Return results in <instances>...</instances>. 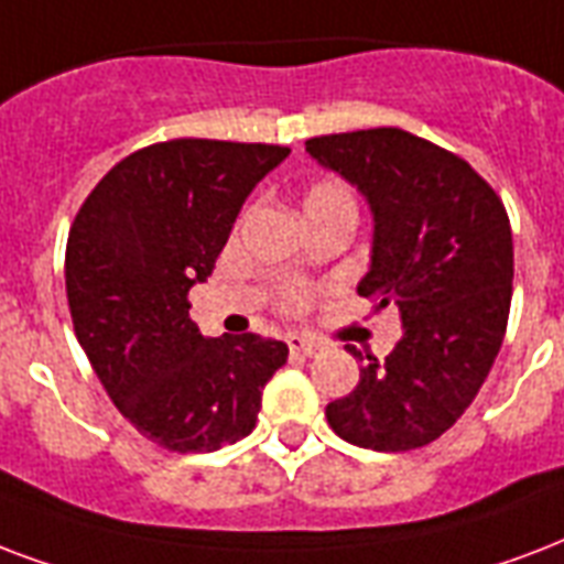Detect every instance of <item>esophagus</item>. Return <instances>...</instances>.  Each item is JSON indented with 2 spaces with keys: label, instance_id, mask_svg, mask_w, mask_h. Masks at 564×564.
<instances>
[{
  "label": "esophagus",
  "instance_id": "1",
  "mask_svg": "<svg viewBox=\"0 0 564 564\" xmlns=\"http://www.w3.org/2000/svg\"><path fill=\"white\" fill-rule=\"evenodd\" d=\"M286 346H290L292 355H304V358H316L322 351L319 343H313V339L307 337H299V334H290V337H286Z\"/></svg>",
  "mask_w": 564,
  "mask_h": 564
}]
</instances>
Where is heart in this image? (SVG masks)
Wrapping results in <instances>:
<instances>
[{"instance_id": "heart-1", "label": "heart", "mask_w": 564, "mask_h": 564, "mask_svg": "<svg viewBox=\"0 0 564 564\" xmlns=\"http://www.w3.org/2000/svg\"><path fill=\"white\" fill-rule=\"evenodd\" d=\"M337 204H351V195L349 188L343 186V183H337V180H322V183H316V186L307 188V195H304V213H311V209H322V206H337ZM301 301H304V295L301 292H292L290 295V307H301Z\"/></svg>"}]
</instances>
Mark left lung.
<instances>
[{
	"instance_id": "left-lung-1",
	"label": "left lung",
	"mask_w": 564,
	"mask_h": 564,
	"mask_svg": "<svg viewBox=\"0 0 564 564\" xmlns=\"http://www.w3.org/2000/svg\"><path fill=\"white\" fill-rule=\"evenodd\" d=\"M304 148L367 200L372 242L358 295L402 316L393 351L360 358L358 387L325 416L343 441L376 453L432 444L476 399L502 346L509 215L464 159L405 129L339 132Z\"/></svg>"
}]
</instances>
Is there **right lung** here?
<instances>
[{"instance_id":"1","label":"right lung","mask_w":564,"mask_h":564,"mask_svg":"<svg viewBox=\"0 0 564 564\" xmlns=\"http://www.w3.org/2000/svg\"><path fill=\"white\" fill-rule=\"evenodd\" d=\"M290 156L274 144L177 139L132 153L97 183L67 236L76 339L111 402L153 444L213 453L251 435L286 343L206 339L188 319L257 183Z\"/></svg>"}]
</instances>
